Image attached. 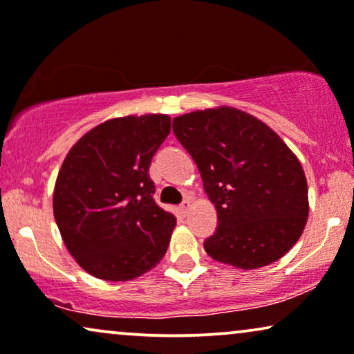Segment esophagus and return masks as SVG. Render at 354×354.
<instances>
[{
	"label": "esophagus",
	"instance_id": "1",
	"mask_svg": "<svg viewBox=\"0 0 354 354\" xmlns=\"http://www.w3.org/2000/svg\"><path fill=\"white\" fill-rule=\"evenodd\" d=\"M189 209H191V201H189V199H185V201H183V203H181V205H180V210L186 216L187 210H189Z\"/></svg>",
	"mask_w": 354,
	"mask_h": 354
}]
</instances>
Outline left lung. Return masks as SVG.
Segmentation results:
<instances>
[{
    "instance_id": "obj_1",
    "label": "left lung",
    "mask_w": 354,
    "mask_h": 354,
    "mask_svg": "<svg viewBox=\"0 0 354 354\" xmlns=\"http://www.w3.org/2000/svg\"><path fill=\"white\" fill-rule=\"evenodd\" d=\"M174 137L198 165L217 229L209 257L254 270L284 257L308 216L307 180L297 156L274 131L234 107L173 119Z\"/></svg>"
}]
</instances>
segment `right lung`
Masks as SVG:
<instances>
[{
  "instance_id": "obj_1",
  "label": "right lung",
  "mask_w": 354,
  "mask_h": 354,
  "mask_svg": "<svg viewBox=\"0 0 354 354\" xmlns=\"http://www.w3.org/2000/svg\"><path fill=\"white\" fill-rule=\"evenodd\" d=\"M169 127L165 114L111 119L66 155L53 216L71 257L89 274L131 281L167 253L176 218L155 203L149 168Z\"/></svg>"
}]
</instances>
